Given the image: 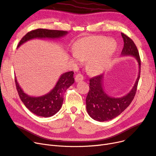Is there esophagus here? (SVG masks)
Returning a JSON list of instances; mask_svg holds the SVG:
<instances>
[{
	"label": "esophagus",
	"instance_id": "esophagus-1",
	"mask_svg": "<svg viewBox=\"0 0 156 156\" xmlns=\"http://www.w3.org/2000/svg\"><path fill=\"white\" fill-rule=\"evenodd\" d=\"M83 78H84V77H83V75L79 73V74H77V75H76V77H75V80H76V82L78 83V82H79V81H81V80H83Z\"/></svg>",
	"mask_w": 156,
	"mask_h": 156
}]
</instances>
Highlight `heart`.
<instances>
[{
  "label": "heart",
  "instance_id": "b5f03b06",
  "mask_svg": "<svg viewBox=\"0 0 156 156\" xmlns=\"http://www.w3.org/2000/svg\"><path fill=\"white\" fill-rule=\"evenodd\" d=\"M117 44L114 40H107L103 36H90L77 41L73 46L71 59L80 64L87 61V67L93 73L103 71L115 52Z\"/></svg>",
  "mask_w": 156,
  "mask_h": 156
}]
</instances>
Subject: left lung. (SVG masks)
Here are the masks:
<instances>
[{"label":"left lung","instance_id":"1","mask_svg":"<svg viewBox=\"0 0 156 156\" xmlns=\"http://www.w3.org/2000/svg\"><path fill=\"white\" fill-rule=\"evenodd\" d=\"M121 35L124 41L121 56H133L136 58L139 65L138 76L130 92L119 98H112L105 92L103 74L90 79V90L86 99V104L88 114L95 121H109L120 115L132 103L136 93L140 77V57L133 41L124 34L121 33Z\"/></svg>","mask_w":156,"mask_h":156}]
</instances>
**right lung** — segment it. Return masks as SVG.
I'll list each match as a JSON object with an SVG mask.
<instances>
[{"label":"right lung","mask_w":156,"mask_h":156,"mask_svg":"<svg viewBox=\"0 0 156 156\" xmlns=\"http://www.w3.org/2000/svg\"><path fill=\"white\" fill-rule=\"evenodd\" d=\"M67 34L68 31L61 30L41 28L32 30L23 37L17 47L31 39H59ZM73 73V71L62 73L55 87L49 93L39 97H32L24 93L15 77L16 88L20 99L27 108L38 116L49 117L55 115L61 109L64 100V94L74 83Z\"/></svg>","instance_id":"right-lung-1"}]
</instances>
